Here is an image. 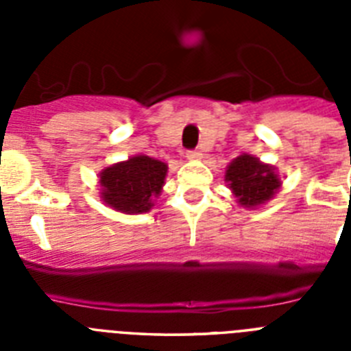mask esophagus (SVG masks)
<instances>
[{"mask_svg":"<svg viewBox=\"0 0 351 351\" xmlns=\"http://www.w3.org/2000/svg\"><path fill=\"white\" fill-rule=\"evenodd\" d=\"M186 156H188V160H200V158H202V153H200V151H188Z\"/></svg>","mask_w":351,"mask_h":351,"instance_id":"obj_1","label":"esophagus"}]
</instances>
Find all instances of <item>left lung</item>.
Listing matches in <instances>:
<instances>
[{
	"label": "left lung",
	"mask_w": 351,
	"mask_h": 351,
	"mask_svg": "<svg viewBox=\"0 0 351 351\" xmlns=\"http://www.w3.org/2000/svg\"><path fill=\"white\" fill-rule=\"evenodd\" d=\"M225 182L234 195L235 202L244 209L265 206L283 184L274 165L263 163L247 153L239 154L228 163Z\"/></svg>",
	"instance_id": "left-lung-1"
}]
</instances>
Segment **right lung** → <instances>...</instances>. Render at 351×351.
<instances>
[{"instance_id": "right-lung-1", "label": "right lung", "mask_w": 351, "mask_h": 351, "mask_svg": "<svg viewBox=\"0 0 351 351\" xmlns=\"http://www.w3.org/2000/svg\"><path fill=\"white\" fill-rule=\"evenodd\" d=\"M167 172V163L145 154L105 167L98 173L101 202L117 213H149L163 190Z\"/></svg>"}]
</instances>
